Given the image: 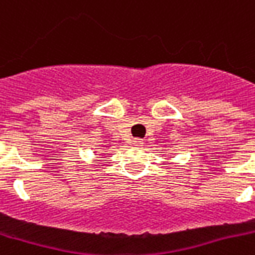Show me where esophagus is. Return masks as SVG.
Returning a JSON list of instances; mask_svg holds the SVG:
<instances>
[{
	"label": "esophagus",
	"mask_w": 255,
	"mask_h": 255,
	"mask_svg": "<svg viewBox=\"0 0 255 255\" xmlns=\"http://www.w3.org/2000/svg\"><path fill=\"white\" fill-rule=\"evenodd\" d=\"M133 144L135 145L143 144V140H141V139H133Z\"/></svg>",
	"instance_id": "obj_1"
}]
</instances>
